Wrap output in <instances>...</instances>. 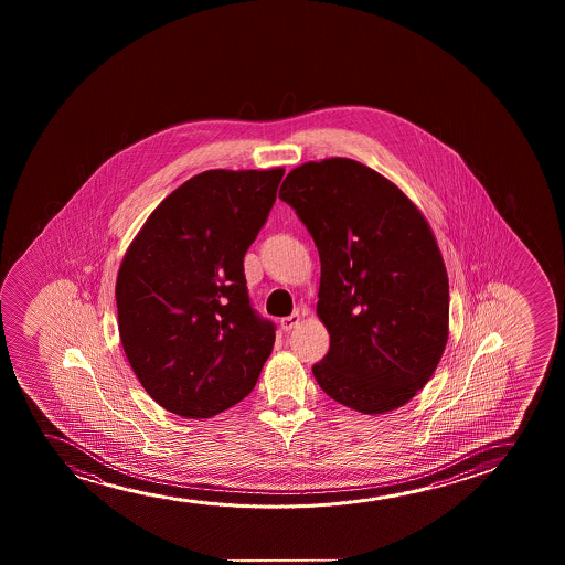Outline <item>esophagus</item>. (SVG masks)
Masks as SVG:
<instances>
[{
  "instance_id": "1",
  "label": "esophagus",
  "mask_w": 565,
  "mask_h": 565,
  "mask_svg": "<svg viewBox=\"0 0 565 565\" xmlns=\"http://www.w3.org/2000/svg\"><path fill=\"white\" fill-rule=\"evenodd\" d=\"M299 322H301V315L294 312V315H289V317L281 318V328H284L286 332H291Z\"/></svg>"
}]
</instances>
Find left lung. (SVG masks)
Returning <instances> with one entry per match:
<instances>
[{
  "label": "left lung",
  "instance_id": "obj_1",
  "mask_svg": "<svg viewBox=\"0 0 565 565\" xmlns=\"http://www.w3.org/2000/svg\"><path fill=\"white\" fill-rule=\"evenodd\" d=\"M294 206L320 255L317 315L330 351L318 386L363 415L411 402L433 379L449 335V284L433 230L390 179L351 158L289 171Z\"/></svg>",
  "mask_w": 565,
  "mask_h": 565
}]
</instances>
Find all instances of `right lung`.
I'll use <instances>...</instances> for the list:
<instances>
[{
	"mask_svg": "<svg viewBox=\"0 0 565 565\" xmlns=\"http://www.w3.org/2000/svg\"><path fill=\"white\" fill-rule=\"evenodd\" d=\"M284 168L209 170L168 194L117 271L119 338L147 394L210 418L253 392L274 324L248 302L243 258L276 202Z\"/></svg>",
	"mask_w": 565,
	"mask_h": 565,
	"instance_id": "right-lung-1",
	"label": "right lung"
}]
</instances>
